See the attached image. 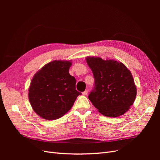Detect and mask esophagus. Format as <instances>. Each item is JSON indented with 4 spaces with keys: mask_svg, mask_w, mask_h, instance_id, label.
<instances>
[{
    "mask_svg": "<svg viewBox=\"0 0 160 160\" xmlns=\"http://www.w3.org/2000/svg\"><path fill=\"white\" fill-rule=\"evenodd\" d=\"M88 90H85V91H84L83 93H82V94H83V95H88Z\"/></svg>",
    "mask_w": 160,
    "mask_h": 160,
    "instance_id": "obj_1",
    "label": "esophagus"
}]
</instances>
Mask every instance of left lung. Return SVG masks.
<instances>
[{"label": "left lung", "instance_id": "1", "mask_svg": "<svg viewBox=\"0 0 160 160\" xmlns=\"http://www.w3.org/2000/svg\"><path fill=\"white\" fill-rule=\"evenodd\" d=\"M87 63L93 72L94 88L88 98L98 111L107 117L124 114L133 105L137 90L129 70L113 59L88 57Z\"/></svg>", "mask_w": 160, "mask_h": 160}]
</instances>
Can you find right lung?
I'll list each match as a JSON object with an SVG mask.
<instances>
[{
  "label": "right lung",
  "instance_id": "right-lung-1",
  "mask_svg": "<svg viewBox=\"0 0 160 160\" xmlns=\"http://www.w3.org/2000/svg\"><path fill=\"white\" fill-rule=\"evenodd\" d=\"M71 62L53 61L34 75L28 99L35 112L42 118L54 120L63 116L81 93L75 89L76 80L69 70Z\"/></svg>",
  "mask_w": 160,
  "mask_h": 160
}]
</instances>
